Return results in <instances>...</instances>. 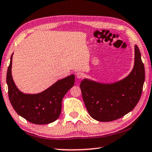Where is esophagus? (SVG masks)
<instances>
[{
    "instance_id": "esophagus-1",
    "label": "esophagus",
    "mask_w": 152,
    "mask_h": 152,
    "mask_svg": "<svg viewBox=\"0 0 152 152\" xmlns=\"http://www.w3.org/2000/svg\"><path fill=\"white\" fill-rule=\"evenodd\" d=\"M76 77L78 78H79V79H80V78H82L84 77V74L82 72H78L76 73Z\"/></svg>"
}]
</instances>
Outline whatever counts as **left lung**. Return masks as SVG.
Instances as JSON below:
<instances>
[{"mask_svg":"<svg viewBox=\"0 0 152 152\" xmlns=\"http://www.w3.org/2000/svg\"><path fill=\"white\" fill-rule=\"evenodd\" d=\"M145 81V68L140 51L135 45V65L125 79L111 84L84 79L80 89L89 115L99 121L108 122L125 116L140 101Z\"/></svg>","mask_w":152,"mask_h":152,"instance_id":"1","label":"left lung"}]
</instances>
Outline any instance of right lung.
<instances>
[{
  "mask_svg": "<svg viewBox=\"0 0 152 152\" xmlns=\"http://www.w3.org/2000/svg\"><path fill=\"white\" fill-rule=\"evenodd\" d=\"M12 56L7 74L9 101L15 111L30 123L44 125L55 121L60 116L61 101L74 84V75L60 80L50 88L36 94H24L19 91L11 75Z\"/></svg>",
  "mask_w": 152,
  "mask_h": 152,
  "instance_id": "add662e5",
  "label": "right lung"
}]
</instances>
